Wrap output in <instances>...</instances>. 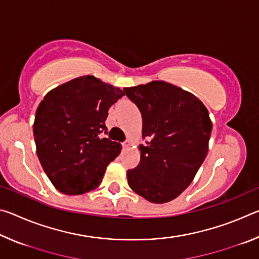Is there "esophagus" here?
Listing matches in <instances>:
<instances>
[{"mask_svg":"<svg viewBox=\"0 0 259 259\" xmlns=\"http://www.w3.org/2000/svg\"><path fill=\"white\" fill-rule=\"evenodd\" d=\"M130 145H131V142H130L129 139L125 140L124 143H122V147H123V148H128Z\"/></svg>","mask_w":259,"mask_h":259,"instance_id":"obj_1","label":"esophagus"}]
</instances>
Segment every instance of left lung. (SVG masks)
Segmentation results:
<instances>
[{
    "label": "left lung",
    "mask_w": 259,
    "mask_h": 259,
    "mask_svg": "<svg viewBox=\"0 0 259 259\" xmlns=\"http://www.w3.org/2000/svg\"><path fill=\"white\" fill-rule=\"evenodd\" d=\"M143 117L140 162L126 171L131 190L153 203L176 199L207 156L212 124L199 98L171 83L124 88Z\"/></svg>",
    "instance_id": "8db88e82"
}]
</instances>
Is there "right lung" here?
<instances>
[{
	"mask_svg": "<svg viewBox=\"0 0 259 259\" xmlns=\"http://www.w3.org/2000/svg\"><path fill=\"white\" fill-rule=\"evenodd\" d=\"M123 90L93 75L80 76L49 91L33 125L38 160L59 192L80 195L100 185L121 144L102 137L108 109Z\"/></svg>",
	"mask_w": 259,
	"mask_h": 259,
	"instance_id": "add662e5",
	"label": "right lung"
}]
</instances>
